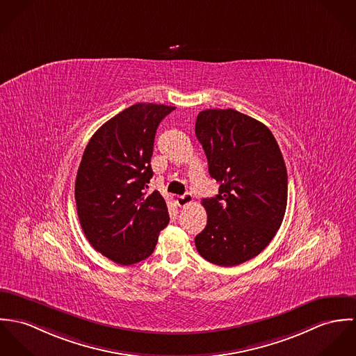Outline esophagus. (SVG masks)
Returning <instances> with one entry per match:
<instances>
[{
  "label": "esophagus",
  "instance_id": "34e87169",
  "mask_svg": "<svg viewBox=\"0 0 356 356\" xmlns=\"http://www.w3.org/2000/svg\"><path fill=\"white\" fill-rule=\"evenodd\" d=\"M176 202L180 207H186L194 202V197L191 194H184V195L176 197Z\"/></svg>",
  "mask_w": 356,
  "mask_h": 356
}]
</instances>
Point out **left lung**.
<instances>
[{
    "label": "left lung",
    "mask_w": 356,
    "mask_h": 356,
    "mask_svg": "<svg viewBox=\"0 0 356 356\" xmlns=\"http://www.w3.org/2000/svg\"><path fill=\"white\" fill-rule=\"evenodd\" d=\"M195 135L207 157L218 195L202 200L206 228L195 237L197 252L218 266H236L257 257L282 222L286 168L270 129L235 109H206Z\"/></svg>",
    "instance_id": "1"
}]
</instances>
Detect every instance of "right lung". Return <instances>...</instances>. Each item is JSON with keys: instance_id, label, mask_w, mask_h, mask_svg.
Segmentation results:
<instances>
[{"instance_id": "1", "label": "right lung", "mask_w": 356, "mask_h": 356, "mask_svg": "<svg viewBox=\"0 0 356 356\" xmlns=\"http://www.w3.org/2000/svg\"><path fill=\"white\" fill-rule=\"evenodd\" d=\"M175 106L135 104L106 121L90 139L80 161L75 200L90 244L119 265L150 257L168 225L165 199L146 197L159 122Z\"/></svg>"}]
</instances>
